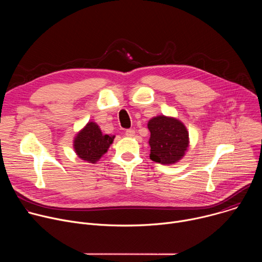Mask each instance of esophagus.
Instances as JSON below:
<instances>
[{
  "instance_id": "obj_1",
  "label": "esophagus",
  "mask_w": 262,
  "mask_h": 262,
  "mask_svg": "<svg viewBox=\"0 0 262 262\" xmlns=\"http://www.w3.org/2000/svg\"><path fill=\"white\" fill-rule=\"evenodd\" d=\"M135 135H136V132L134 129H127L125 132V136L128 138H133V137H135Z\"/></svg>"
}]
</instances>
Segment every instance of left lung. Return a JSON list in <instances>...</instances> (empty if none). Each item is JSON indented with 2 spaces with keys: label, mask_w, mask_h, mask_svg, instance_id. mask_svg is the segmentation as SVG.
Masks as SVG:
<instances>
[{
  "label": "left lung",
  "mask_w": 262,
  "mask_h": 262,
  "mask_svg": "<svg viewBox=\"0 0 262 262\" xmlns=\"http://www.w3.org/2000/svg\"><path fill=\"white\" fill-rule=\"evenodd\" d=\"M150 130L148 144L150 159L162 165L178 163L190 147L189 132L185 125L175 117L159 115L147 123Z\"/></svg>",
  "instance_id": "1"
}]
</instances>
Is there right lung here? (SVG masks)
I'll return each mask as SVG.
<instances>
[{
    "label": "right lung",
    "mask_w": 262,
    "mask_h": 262,
    "mask_svg": "<svg viewBox=\"0 0 262 262\" xmlns=\"http://www.w3.org/2000/svg\"><path fill=\"white\" fill-rule=\"evenodd\" d=\"M114 135H103L98 124L89 121L73 138V149L79 159L89 164H96L107 152Z\"/></svg>",
    "instance_id": "1"
}]
</instances>
